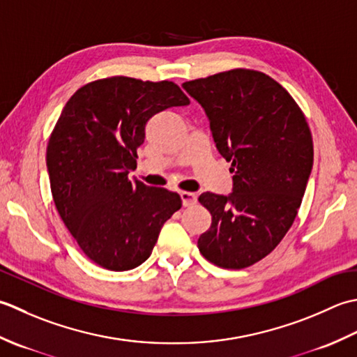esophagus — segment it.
<instances>
[{"instance_id":"esophagus-1","label":"esophagus","mask_w":357,"mask_h":357,"mask_svg":"<svg viewBox=\"0 0 357 357\" xmlns=\"http://www.w3.org/2000/svg\"><path fill=\"white\" fill-rule=\"evenodd\" d=\"M180 197H181V203H183V206H192V205H195V203H197V194H195V192L181 191Z\"/></svg>"}]
</instances>
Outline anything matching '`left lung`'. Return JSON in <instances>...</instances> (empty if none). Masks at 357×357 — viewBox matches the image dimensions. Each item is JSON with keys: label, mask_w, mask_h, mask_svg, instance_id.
<instances>
[{"label": "left lung", "mask_w": 357, "mask_h": 357, "mask_svg": "<svg viewBox=\"0 0 357 357\" xmlns=\"http://www.w3.org/2000/svg\"><path fill=\"white\" fill-rule=\"evenodd\" d=\"M205 109L232 192H203L213 223L202 256L227 270L266 257L293 225L312 169V138L293 97L264 72L232 69L183 83Z\"/></svg>", "instance_id": "obj_1"}]
</instances>
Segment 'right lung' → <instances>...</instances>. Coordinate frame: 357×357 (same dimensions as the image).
Listing matches in <instances>:
<instances>
[{
	"instance_id": "1",
	"label": "right lung",
	"mask_w": 357,
	"mask_h": 357,
	"mask_svg": "<svg viewBox=\"0 0 357 357\" xmlns=\"http://www.w3.org/2000/svg\"><path fill=\"white\" fill-rule=\"evenodd\" d=\"M186 105L172 82L103 78L79 87L50 134L46 163L58 214L86 256L106 270L142 265L181 208L177 192L130 181L129 171L149 119Z\"/></svg>"
}]
</instances>
